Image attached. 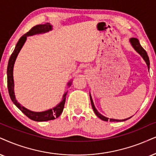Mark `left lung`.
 Wrapping results in <instances>:
<instances>
[{
  "label": "left lung",
  "mask_w": 156,
  "mask_h": 156,
  "mask_svg": "<svg viewBox=\"0 0 156 156\" xmlns=\"http://www.w3.org/2000/svg\"><path fill=\"white\" fill-rule=\"evenodd\" d=\"M130 42L132 45H133V47H134V49L137 51V52L139 53L140 55H141L142 57H143V58L144 59V60L145 61V62H146L147 66V68H150V60H149V58H148V55H147L146 51H145L144 49L142 47V46L140 45V44L139 42V40L137 39V38H131L130 39ZM90 103H91V106H92V108H93V110H94V113H95L96 114V116L98 118H100L101 120H104V121H106L107 122L108 120H109L110 122H121V121H125V120H127L128 119H129V118H127V119H122V120H119V119H109V118L107 117H105L104 116L101 115V114L98 112L97 110H96V109L95 108V106H94V102H93V100H92V98L91 96H90Z\"/></svg>",
  "instance_id": "8db88e82"
}]
</instances>
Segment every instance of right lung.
Wrapping results in <instances>:
<instances>
[{"label": "right lung", "instance_id": "add662e5", "mask_svg": "<svg viewBox=\"0 0 156 156\" xmlns=\"http://www.w3.org/2000/svg\"><path fill=\"white\" fill-rule=\"evenodd\" d=\"M52 29V26H51L49 23H45L44 24H39L33 27L28 32L26 33L24 35L19 39V42L16 44L14 50L12 54H11V57L9 58V64H8V68H7V84H8V90H9V96L11 98V101L13 103L15 104L16 106L23 112V114L29 117V119L31 120H34L36 122H43V121H49V120L55 119V118H58L59 116L62 114V111H63L65 103H66V95L68 94V91L65 93V94L62 96V100L60 104H58L56 107L53 108L52 109L47 110V111L42 112H34L29 111V110L27 109L23 106H21V104L18 103L15 98L14 92H13V86H14V83H13V66H14V62L18 54H19V51L21 50V47H23V44H24L26 39H27V36H30V35L39 34V33H44L47 32V31H50ZM70 85V82L68 83Z\"/></svg>", "mask_w": 156, "mask_h": 156}]
</instances>
